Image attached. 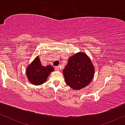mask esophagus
I'll use <instances>...</instances> for the list:
<instances>
[{
    "label": "esophagus",
    "instance_id": "esophagus-1",
    "mask_svg": "<svg viewBox=\"0 0 125 125\" xmlns=\"http://www.w3.org/2000/svg\"><path fill=\"white\" fill-rule=\"evenodd\" d=\"M54 69H55L56 71H59L60 70V67H59V66H55L54 67Z\"/></svg>",
    "mask_w": 125,
    "mask_h": 125
}]
</instances>
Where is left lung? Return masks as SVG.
Wrapping results in <instances>:
<instances>
[{
  "instance_id": "8db88e82",
  "label": "left lung",
  "mask_w": 125,
  "mask_h": 125,
  "mask_svg": "<svg viewBox=\"0 0 125 125\" xmlns=\"http://www.w3.org/2000/svg\"><path fill=\"white\" fill-rule=\"evenodd\" d=\"M94 67L86 53L79 52L70 57L63 71L66 84L73 89L87 86L94 76Z\"/></svg>"
}]
</instances>
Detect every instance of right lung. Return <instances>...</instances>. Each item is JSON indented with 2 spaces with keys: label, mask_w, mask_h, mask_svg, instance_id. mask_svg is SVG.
<instances>
[{
  "label": "right lung",
  "mask_w": 125,
  "mask_h": 125,
  "mask_svg": "<svg viewBox=\"0 0 125 125\" xmlns=\"http://www.w3.org/2000/svg\"><path fill=\"white\" fill-rule=\"evenodd\" d=\"M53 71L51 65L43 66L39 58L37 56L27 67L26 73L29 82L34 85H41L47 81L49 75Z\"/></svg>",
  "instance_id": "right-lung-1"
}]
</instances>
